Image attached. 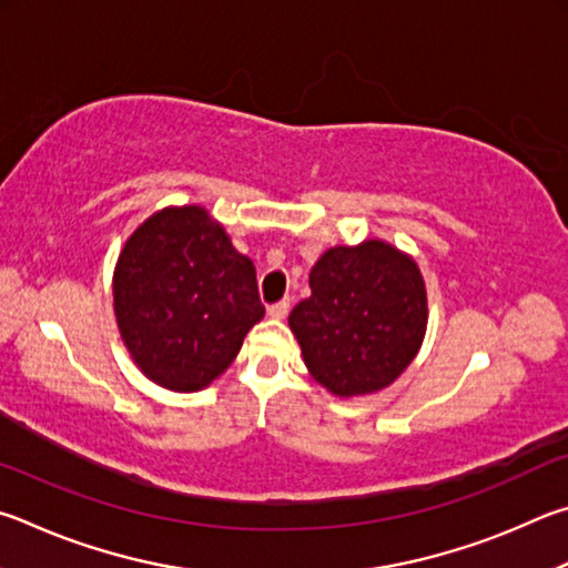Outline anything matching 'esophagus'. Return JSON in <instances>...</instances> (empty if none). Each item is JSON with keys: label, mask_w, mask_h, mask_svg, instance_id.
<instances>
[{"label": "esophagus", "mask_w": 568, "mask_h": 568, "mask_svg": "<svg viewBox=\"0 0 568 568\" xmlns=\"http://www.w3.org/2000/svg\"><path fill=\"white\" fill-rule=\"evenodd\" d=\"M266 314L272 316V320H284V316L290 314V300H282V302L272 304V306H268Z\"/></svg>", "instance_id": "obj_1"}]
</instances>
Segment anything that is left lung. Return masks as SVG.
Returning <instances> with one entry per match:
<instances>
[{
	"label": "left lung",
	"mask_w": 568,
	"mask_h": 568,
	"mask_svg": "<svg viewBox=\"0 0 568 568\" xmlns=\"http://www.w3.org/2000/svg\"><path fill=\"white\" fill-rule=\"evenodd\" d=\"M290 314L312 379L352 399L386 389L419 354L429 304L419 264L382 239L332 246Z\"/></svg>",
	"instance_id": "8db88e82"
}]
</instances>
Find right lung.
<instances>
[{
    "label": "right lung",
    "mask_w": 568,
    "mask_h": 568,
    "mask_svg": "<svg viewBox=\"0 0 568 568\" xmlns=\"http://www.w3.org/2000/svg\"><path fill=\"white\" fill-rule=\"evenodd\" d=\"M112 294L129 356L169 392L212 384L264 316L252 258L199 204L159 209L129 234Z\"/></svg>",
    "instance_id": "obj_1"
}]
</instances>
